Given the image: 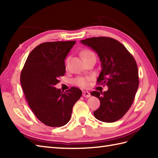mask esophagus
Returning <instances> with one entry per match:
<instances>
[{"instance_id":"34e87169","label":"esophagus","mask_w":158,"mask_h":158,"mask_svg":"<svg viewBox=\"0 0 158 158\" xmlns=\"http://www.w3.org/2000/svg\"><path fill=\"white\" fill-rule=\"evenodd\" d=\"M82 95L83 97H85V98H89V97L91 96V95H90V93L87 92V91H83Z\"/></svg>"}]
</instances>
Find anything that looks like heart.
I'll return each mask as SVG.
<instances>
[{
    "instance_id": "obj_1",
    "label": "heart",
    "mask_w": 158,
    "mask_h": 158,
    "mask_svg": "<svg viewBox=\"0 0 158 158\" xmlns=\"http://www.w3.org/2000/svg\"><path fill=\"white\" fill-rule=\"evenodd\" d=\"M81 56L83 60L88 58L89 57L95 56L94 53L90 49H84L81 52ZM91 80L90 77H79L74 79V83L80 88H88L89 84V81Z\"/></svg>"
}]
</instances>
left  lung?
<instances>
[{
  "instance_id": "1",
  "label": "left lung",
  "mask_w": 158,
  "mask_h": 158,
  "mask_svg": "<svg viewBox=\"0 0 158 158\" xmlns=\"http://www.w3.org/2000/svg\"><path fill=\"white\" fill-rule=\"evenodd\" d=\"M81 42L98 53L102 70L97 83L109 88L103 93L91 92L100 102L94 115L101 122H115L125 115L135 100L139 85L136 62L125 46L113 38L98 36Z\"/></svg>"
}]
</instances>
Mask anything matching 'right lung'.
Segmentation results:
<instances>
[{"label": "right lung", "instance_id": "obj_1", "mask_svg": "<svg viewBox=\"0 0 158 158\" xmlns=\"http://www.w3.org/2000/svg\"><path fill=\"white\" fill-rule=\"evenodd\" d=\"M75 41L45 42L30 53L20 75V81L28 101L37 119L50 127L68 123L73 107L82 95L72 87L63 92L56 89L58 78L65 74L64 60Z\"/></svg>", "mask_w": 158, "mask_h": 158}]
</instances>
